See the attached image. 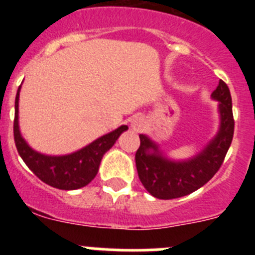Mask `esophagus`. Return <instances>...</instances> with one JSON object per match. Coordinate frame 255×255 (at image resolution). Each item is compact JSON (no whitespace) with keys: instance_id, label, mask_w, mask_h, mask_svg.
<instances>
[{"instance_id":"1","label":"esophagus","mask_w":255,"mask_h":255,"mask_svg":"<svg viewBox=\"0 0 255 255\" xmlns=\"http://www.w3.org/2000/svg\"><path fill=\"white\" fill-rule=\"evenodd\" d=\"M131 128L134 130H136V131H140L141 128H143V120H141L140 117H135V119H132Z\"/></svg>"}]
</instances>
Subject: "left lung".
I'll return each mask as SVG.
<instances>
[{
  "instance_id": "1",
  "label": "left lung",
  "mask_w": 255,
  "mask_h": 255,
  "mask_svg": "<svg viewBox=\"0 0 255 255\" xmlns=\"http://www.w3.org/2000/svg\"><path fill=\"white\" fill-rule=\"evenodd\" d=\"M212 97L220 102V131L194 158L185 162L168 161L150 139L139 135L140 145L135 153V163L141 184L153 197L173 199L190 194L207 184L224 163L235 128L231 94L224 80H220Z\"/></svg>"
}]
</instances>
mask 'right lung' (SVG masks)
Segmentation results:
<instances>
[{"label": "right lung", "mask_w": 255, "mask_h": 255, "mask_svg": "<svg viewBox=\"0 0 255 255\" xmlns=\"http://www.w3.org/2000/svg\"><path fill=\"white\" fill-rule=\"evenodd\" d=\"M21 87V85H20ZM15 98V119H13V140L20 157L35 176L53 188L62 190H75L88 185L96 177L103 154L116 143L117 138L128 126L123 125L110 134H106L83 149L67 155H44L35 152L22 139L19 130V92Z\"/></svg>", "instance_id": "obj_1"}]
</instances>
